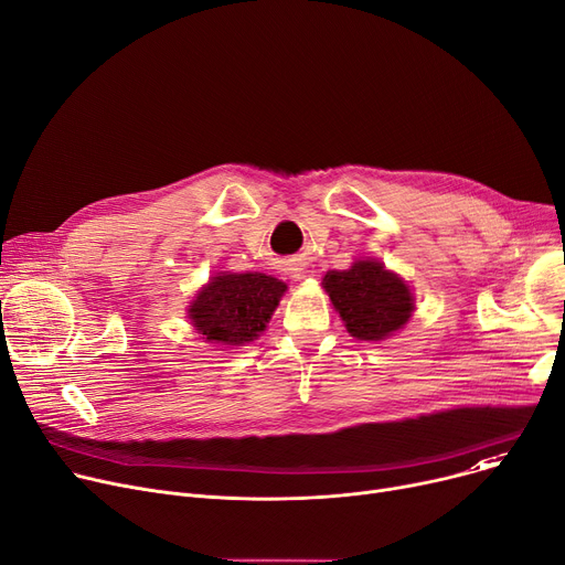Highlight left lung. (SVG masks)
I'll return each mask as SVG.
<instances>
[{
	"mask_svg": "<svg viewBox=\"0 0 565 565\" xmlns=\"http://www.w3.org/2000/svg\"><path fill=\"white\" fill-rule=\"evenodd\" d=\"M322 284L348 332L358 339H387L412 316L409 288L377 260H358L350 270H332Z\"/></svg>",
	"mask_w": 565,
	"mask_h": 565,
	"instance_id": "1",
	"label": "left lung"
}]
</instances>
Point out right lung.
I'll return each instance as SVG.
<instances>
[{"label": "right lung", "mask_w": 565, "mask_h": 565, "mask_svg": "<svg viewBox=\"0 0 565 565\" xmlns=\"http://www.w3.org/2000/svg\"><path fill=\"white\" fill-rule=\"evenodd\" d=\"M284 290V281L260 273L220 275L199 292L190 318L207 341L249 343L265 330Z\"/></svg>", "instance_id": "right-lung-1"}]
</instances>
